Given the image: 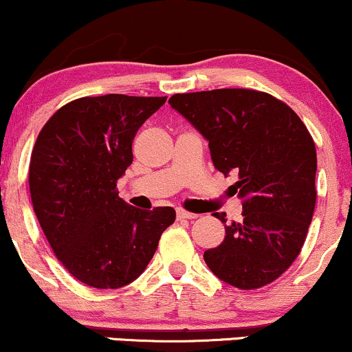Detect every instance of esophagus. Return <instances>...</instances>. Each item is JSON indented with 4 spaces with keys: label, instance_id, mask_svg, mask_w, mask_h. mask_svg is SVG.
<instances>
[{
    "label": "esophagus",
    "instance_id": "1",
    "mask_svg": "<svg viewBox=\"0 0 352 352\" xmlns=\"http://www.w3.org/2000/svg\"><path fill=\"white\" fill-rule=\"evenodd\" d=\"M177 219L179 221H184V219H188V221H192V219H197V214H192V212H188V210L184 209H177Z\"/></svg>",
    "mask_w": 352,
    "mask_h": 352
}]
</instances>
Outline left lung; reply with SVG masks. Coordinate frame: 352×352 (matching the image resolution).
<instances>
[{
    "label": "left lung",
    "mask_w": 352,
    "mask_h": 352,
    "mask_svg": "<svg viewBox=\"0 0 352 352\" xmlns=\"http://www.w3.org/2000/svg\"><path fill=\"white\" fill-rule=\"evenodd\" d=\"M169 105L209 142L222 175L234 173L243 219L204 260L222 282L262 288L295 262L316 204V148L308 128L287 103L250 89L175 94ZM227 222L224 212L214 214Z\"/></svg>",
    "instance_id": "obj_1"
}]
</instances>
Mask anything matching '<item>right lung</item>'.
I'll list each match as a JSON object with an SVG mask.
<instances>
[{"label": "right lung", "instance_id": "1", "mask_svg": "<svg viewBox=\"0 0 352 352\" xmlns=\"http://www.w3.org/2000/svg\"><path fill=\"white\" fill-rule=\"evenodd\" d=\"M166 97L109 94L60 107L37 135L29 192L41 229L74 278L109 290L131 283L175 222L173 208L128 206L117 183L138 128Z\"/></svg>", "mask_w": 352, "mask_h": 352}]
</instances>
